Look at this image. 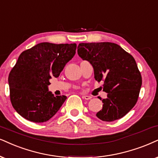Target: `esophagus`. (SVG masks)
<instances>
[{
    "mask_svg": "<svg viewBox=\"0 0 158 158\" xmlns=\"http://www.w3.org/2000/svg\"><path fill=\"white\" fill-rule=\"evenodd\" d=\"M91 96H89V95H83L82 96V98L83 99H85V100H89L91 99Z\"/></svg>",
    "mask_w": 158,
    "mask_h": 158,
    "instance_id": "34e87169",
    "label": "esophagus"
}]
</instances>
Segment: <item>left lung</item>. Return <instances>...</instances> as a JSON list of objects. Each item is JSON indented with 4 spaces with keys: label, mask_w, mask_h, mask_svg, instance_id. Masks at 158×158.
<instances>
[{
    "label": "left lung",
    "mask_w": 158,
    "mask_h": 158,
    "mask_svg": "<svg viewBox=\"0 0 158 158\" xmlns=\"http://www.w3.org/2000/svg\"><path fill=\"white\" fill-rule=\"evenodd\" d=\"M78 55L93 65L95 80L103 81V108L96 114L100 119L112 122L123 117L135 105L142 79L135 59L120 46L111 42L81 43Z\"/></svg>",
    "instance_id": "1"
}]
</instances>
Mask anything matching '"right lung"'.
Listing matches in <instances>:
<instances>
[{
	"label": "right lung",
	"instance_id": "1",
	"mask_svg": "<svg viewBox=\"0 0 158 158\" xmlns=\"http://www.w3.org/2000/svg\"><path fill=\"white\" fill-rule=\"evenodd\" d=\"M76 44H38L23 52L9 75L10 99L27 120L44 123L58 111L67 97L49 91L52 77H58L76 53Z\"/></svg>",
	"mask_w": 158,
	"mask_h": 158
}]
</instances>
